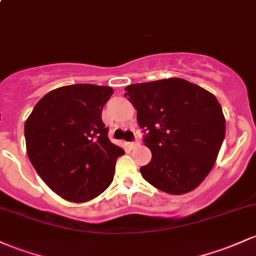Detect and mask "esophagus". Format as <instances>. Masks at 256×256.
I'll return each instance as SVG.
<instances>
[{"instance_id":"1","label":"esophagus","mask_w":256,"mask_h":256,"mask_svg":"<svg viewBox=\"0 0 256 256\" xmlns=\"http://www.w3.org/2000/svg\"><path fill=\"white\" fill-rule=\"evenodd\" d=\"M128 147L131 148V150H134V148L140 147V143L138 142H128Z\"/></svg>"}]
</instances>
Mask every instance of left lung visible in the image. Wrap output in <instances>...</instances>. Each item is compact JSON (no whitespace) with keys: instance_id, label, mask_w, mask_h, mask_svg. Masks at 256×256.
<instances>
[{"instance_id":"obj_1","label":"left lung","mask_w":256,"mask_h":256,"mask_svg":"<svg viewBox=\"0 0 256 256\" xmlns=\"http://www.w3.org/2000/svg\"><path fill=\"white\" fill-rule=\"evenodd\" d=\"M125 91L152 152L150 162L140 169L142 178L169 194L198 187L214 166L226 132L216 97L178 78L134 84Z\"/></svg>"}]
</instances>
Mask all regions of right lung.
<instances>
[{"mask_svg":"<svg viewBox=\"0 0 256 256\" xmlns=\"http://www.w3.org/2000/svg\"><path fill=\"white\" fill-rule=\"evenodd\" d=\"M109 86L76 84L44 96L25 122L26 152L36 172L66 200L84 203L110 186L125 152L108 138L103 106Z\"/></svg>","mask_w":256,"mask_h":256,"instance_id":"obj_1","label":"right lung"}]
</instances>
